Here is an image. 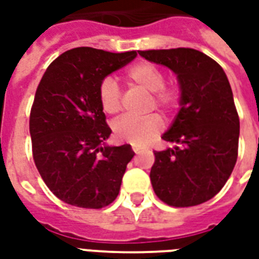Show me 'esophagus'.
I'll return each instance as SVG.
<instances>
[{"instance_id": "obj_1", "label": "esophagus", "mask_w": 259, "mask_h": 259, "mask_svg": "<svg viewBox=\"0 0 259 259\" xmlns=\"http://www.w3.org/2000/svg\"><path fill=\"white\" fill-rule=\"evenodd\" d=\"M132 150H133V151H135L136 154H140V152L144 151V150H143V148H141L140 146H132Z\"/></svg>"}]
</instances>
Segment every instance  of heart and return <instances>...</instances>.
Masks as SVG:
<instances>
[{"label":"heart","mask_w":259,"mask_h":259,"mask_svg":"<svg viewBox=\"0 0 259 259\" xmlns=\"http://www.w3.org/2000/svg\"><path fill=\"white\" fill-rule=\"evenodd\" d=\"M126 77L132 84L151 93V108L158 107L169 111L179 105L180 90L176 85L163 84L165 74L157 65L137 62L126 70ZM98 98L105 113L113 115L122 109V93L116 81L111 77H105L100 83ZM112 129L118 140L141 146L152 140L163 129V120L157 113L148 115L146 118L123 116L113 123Z\"/></svg>","instance_id":"obj_1"}]
</instances>
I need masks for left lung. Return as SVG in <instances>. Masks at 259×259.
<instances>
[{"instance_id":"8db88e82","label":"left lung","mask_w":259,"mask_h":259,"mask_svg":"<svg viewBox=\"0 0 259 259\" xmlns=\"http://www.w3.org/2000/svg\"><path fill=\"white\" fill-rule=\"evenodd\" d=\"M139 54L174 70L182 91L179 113L162 136L176 146L154 151L152 189L170 206L202 204L221 191L237 161L240 120L226 73L193 48Z\"/></svg>"}]
</instances>
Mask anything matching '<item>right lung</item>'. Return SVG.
Instances as JSON below:
<instances>
[{
    "mask_svg": "<svg viewBox=\"0 0 259 259\" xmlns=\"http://www.w3.org/2000/svg\"><path fill=\"white\" fill-rule=\"evenodd\" d=\"M136 55L77 47L61 54L42 74L29 120L33 159L48 189L66 204L100 209L118 197L135 152L130 144L104 143L112 130L98 87Z\"/></svg>",
    "mask_w": 259,
    "mask_h": 259,
    "instance_id": "obj_1",
    "label": "right lung"
}]
</instances>
